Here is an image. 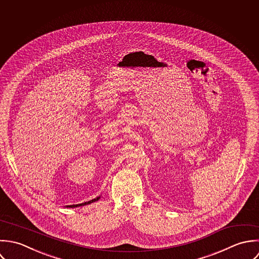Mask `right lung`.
<instances>
[{
	"label": "right lung",
	"mask_w": 259,
	"mask_h": 259,
	"mask_svg": "<svg viewBox=\"0 0 259 259\" xmlns=\"http://www.w3.org/2000/svg\"><path fill=\"white\" fill-rule=\"evenodd\" d=\"M99 199H100V196H98L97 198H94V199H92V200H90V201H88V202H84V203H81V204H73V205H67V207H70V208H74V207L84 206V205L90 204V203H92V202L98 201Z\"/></svg>",
	"instance_id": "right-lung-1"
}]
</instances>
